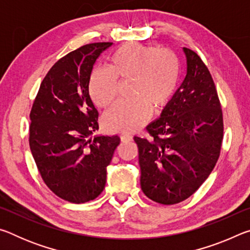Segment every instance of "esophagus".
I'll list each match as a JSON object with an SVG mask.
<instances>
[{"label":"esophagus","instance_id":"obj_1","mask_svg":"<svg viewBox=\"0 0 250 250\" xmlns=\"http://www.w3.org/2000/svg\"><path fill=\"white\" fill-rule=\"evenodd\" d=\"M120 139H121L122 142L130 141V140H132V135H130V134H121L120 135Z\"/></svg>","mask_w":250,"mask_h":250}]
</instances>
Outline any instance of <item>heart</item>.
Segmentation results:
<instances>
[{"instance_id":"heart-1","label":"heart","mask_w":250,"mask_h":250,"mask_svg":"<svg viewBox=\"0 0 250 250\" xmlns=\"http://www.w3.org/2000/svg\"><path fill=\"white\" fill-rule=\"evenodd\" d=\"M180 78V61L171 50L139 43L122 45L109 59L108 69H98L89 79V94L100 108L117 97V79H131V100L121 101L104 117L111 132H133L149 120L151 110L160 112L170 103Z\"/></svg>"}]
</instances>
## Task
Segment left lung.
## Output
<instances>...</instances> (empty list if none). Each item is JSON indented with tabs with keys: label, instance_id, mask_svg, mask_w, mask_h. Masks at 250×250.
<instances>
[{
	"label": "left lung",
	"instance_id": "8db88e82",
	"mask_svg": "<svg viewBox=\"0 0 250 250\" xmlns=\"http://www.w3.org/2000/svg\"><path fill=\"white\" fill-rule=\"evenodd\" d=\"M186 76L159 119L147 125L152 139L134 137L143 193L172 205L195 193L216 164L223 141V113L208 68L183 47Z\"/></svg>",
	"mask_w": 250,
	"mask_h": 250
}]
</instances>
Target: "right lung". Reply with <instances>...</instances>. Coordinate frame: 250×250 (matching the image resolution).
<instances>
[{
	"label": "right lung",
	"mask_w": 250,
	"mask_h": 250,
	"mask_svg": "<svg viewBox=\"0 0 250 250\" xmlns=\"http://www.w3.org/2000/svg\"><path fill=\"white\" fill-rule=\"evenodd\" d=\"M112 43L82 46L59 59L41 83L29 125V147L50 191L70 203L95 200L104 191L118 135H90L99 129L89 95L97 58Z\"/></svg>",
	"instance_id": "1"
}]
</instances>
